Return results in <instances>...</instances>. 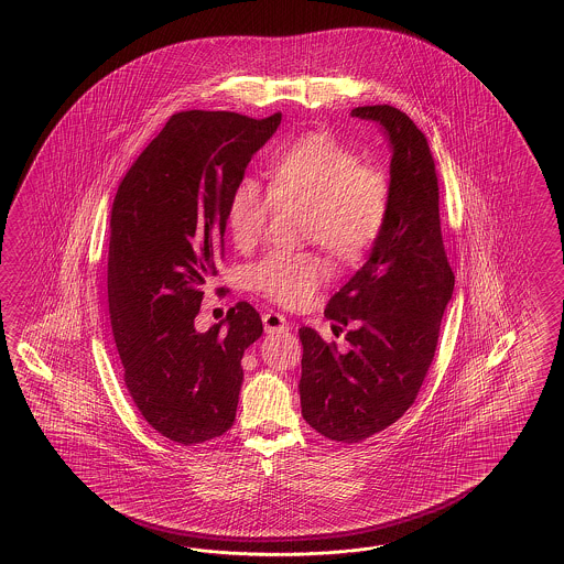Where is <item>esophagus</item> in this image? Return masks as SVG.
<instances>
[{"mask_svg":"<svg viewBox=\"0 0 564 564\" xmlns=\"http://www.w3.org/2000/svg\"><path fill=\"white\" fill-rule=\"evenodd\" d=\"M262 323H264V330L267 333H285V330H290V323L285 321V316L279 314V312H273V310L262 314Z\"/></svg>","mask_w":564,"mask_h":564,"instance_id":"esophagus-1","label":"esophagus"}]
</instances>
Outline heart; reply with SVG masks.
Here are the masks:
<instances>
[{
	"instance_id": "heart-1",
	"label": "heart",
	"mask_w": 564,
	"mask_h": 564,
	"mask_svg": "<svg viewBox=\"0 0 564 564\" xmlns=\"http://www.w3.org/2000/svg\"><path fill=\"white\" fill-rule=\"evenodd\" d=\"M306 205L304 238L318 241L339 262H358L387 229L393 206L389 173L328 132H306L274 154L269 189L243 177L225 206L227 231L239 250L257 243L274 205ZM326 262L312 250H271L257 260L252 290L274 304L304 306L325 283Z\"/></svg>"
}]
</instances>
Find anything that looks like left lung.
Masks as SVG:
<instances>
[{"label": "left lung", "instance_id": "left-lung-1", "mask_svg": "<svg viewBox=\"0 0 564 564\" xmlns=\"http://www.w3.org/2000/svg\"><path fill=\"white\" fill-rule=\"evenodd\" d=\"M351 116L378 121L391 140L393 206L366 264L326 304L335 328L349 326L347 354L314 328H300L302 415L337 443L366 441L410 410L455 288L424 132L391 105L356 107Z\"/></svg>", "mask_w": 564, "mask_h": 564}]
</instances>
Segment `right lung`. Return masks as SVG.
Masks as SVG:
<instances>
[{
    "mask_svg": "<svg viewBox=\"0 0 564 564\" xmlns=\"http://www.w3.org/2000/svg\"><path fill=\"white\" fill-rule=\"evenodd\" d=\"M281 113H173L123 175L109 221L107 295L123 382L140 415L173 443L234 426L243 351L262 335L248 302L194 328L223 258L225 206Z\"/></svg>",
    "mask_w": 564,
    "mask_h": 564,
    "instance_id": "1",
    "label": "right lung"
}]
</instances>
